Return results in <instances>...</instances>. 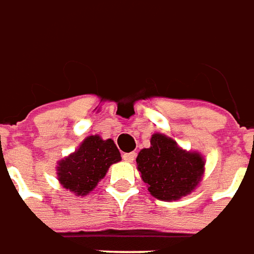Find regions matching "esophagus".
<instances>
[{"label":"esophagus","mask_w":254,"mask_h":254,"mask_svg":"<svg viewBox=\"0 0 254 254\" xmlns=\"http://www.w3.org/2000/svg\"><path fill=\"white\" fill-rule=\"evenodd\" d=\"M136 157V153L135 152H130V153H124L123 154V160L124 161H127V163H132Z\"/></svg>","instance_id":"34e87169"}]
</instances>
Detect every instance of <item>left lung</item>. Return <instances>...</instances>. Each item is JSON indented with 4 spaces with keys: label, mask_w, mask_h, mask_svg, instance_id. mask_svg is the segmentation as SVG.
I'll use <instances>...</instances> for the list:
<instances>
[{
    "label": "left lung",
    "mask_w": 254,
    "mask_h": 254,
    "mask_svg": "<svg viewBox=\"0 0 254 254\" xmlns=\"http://www.w3.org/2000/svg\"><path fill=\"white\" fill-rule=\"evenodd\" d=\"M138 171L153 197L161 201L179 199L198 185L204 160L198 153L182 150L168 136L154 134L150 147L136 157Z\"/></svg>",
    "instance_id": "1"
}]
</instances>
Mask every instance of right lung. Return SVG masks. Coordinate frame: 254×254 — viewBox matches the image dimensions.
<instances>
[{
  "instance_id": "right-lung-1",
  "label": "right lung",
  "mask_w": 254,
  "mask_h": 254,
  "mask_svg": "<svg viewBox=\"0 0 254 254\" xmlns=\"http://www.w3.org/2000/svg\"><path fill=\"white\" fill-rule=\"evenodd\" d=\"M120 160V152L112 139L87 136L76 152L59 163V181L69 191L84 195L97 186L108 168Z\"/></svg>"
}]
</instances>
